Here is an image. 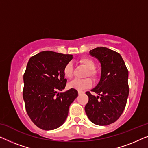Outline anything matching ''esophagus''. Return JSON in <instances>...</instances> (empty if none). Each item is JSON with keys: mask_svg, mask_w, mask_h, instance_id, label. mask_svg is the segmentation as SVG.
I'll use <instances>...</instances> for the list:
<instances>
[{"mask_svg": "<svg viewBox=\"0 0 148 148\" xmlns=\"http://www.w3.org/2000/svg\"><path fill=\"white\" fill-rule=\"evenodd\" d=\"M84 91H82V90H78V94H84Z\"/></svg>", "mask_w": 148, "mask_h": 148, "instance_id": "esophagus-1", "label": "esophagus"}]
</instances>
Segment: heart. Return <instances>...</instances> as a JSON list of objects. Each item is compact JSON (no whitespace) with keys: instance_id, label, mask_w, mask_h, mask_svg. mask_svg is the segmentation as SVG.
Segmentation results:
<instances>
[{"instance_id":"heart-1","label":"heart","mask_w":148,"mask_h":148,"mask_svg":"<svg viewBox=\"0 0 148 148\" xmlns=\"http://www.w3.org/2000/svg\"><path fill=\"white\" fill-rule=\"evenodd\" d=\"M80 62L86 66L87 69H88V72L87 73V75H90L93 78H96L97 72L94 69L95 68V62L94 60L89 58H84L80 60ZM63 73L65 76V77L68 79H71L73 77V66L71 62H68L64 66L63 69ZM92 82L90 78L84 79H75L69 84V87L70 88L75 89L77 90H82L84 89L88 88L92 86Z\"/></svg>"}]
</instances>
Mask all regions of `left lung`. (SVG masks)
<instances>
[{"label":"left lung","instance_id":"left-lung-1","mask_svg":"<svg viewBox=\"0 0 148 148\" xmlns=\"http://www.w3.org/2000/svg\"><path fill=\"white\" fill-rule=\"evenodd\" d=\"M101 64L100 80L92 92H87L89 100L85 111L89 119L97 125H108L122 114L129 96V71L122 56L118 52L105 47L90 51Z\"/></svg>","mask_w":148,"mask_h":148}]
</instances>
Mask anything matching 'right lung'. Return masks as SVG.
I'll return each instance as SVG.
<instances>
[{
    "instance_id": "obj_1",
    "label": "right lung",
    "mask_w": 148,
    "mask_h": 148,
    "mask_svg": "<svg viewBox=\"0 0 148 148\" xmlns=\"http://www.w3.org/2000/svg\"><path fill=\"white\" fill-rule=\"evenodd\" d=\"M73 58L71 54L43 51L32 56L23 75V98L25 109L32 122L43 130L61 126L68 116L69 108L78 96L65 88L63 69Z\"/></svg>"
}]
</instances>
